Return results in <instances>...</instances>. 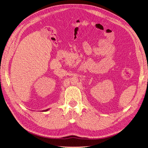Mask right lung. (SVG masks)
Instances as JSON below:
<instances>
[{
	"label": "right lung",
	"instance_id": "right-lung-1",
	"mask_svg": "<svg viewBox=\"0 0 148 148\" xmlns=\"http://www.w3.org/2000/svg\"><path fill=\"white\" fill-rule=\"evenodd\" d=\"M49 110V108H48V109H47V110H43L44 112H46V111H47V110Z\"/></svg>",
	"mask_w": 148,
	"mask_h": 148
}]
</instances>
